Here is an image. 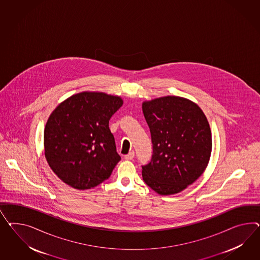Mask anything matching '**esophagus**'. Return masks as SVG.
Wrapping results in <instances>:
<instances>
[{"instance_id": "34e87169", "label": "esophagus", "mask_w": 260, "mask_h": 260, "mask_svg": "<svg viewBox=\"0 0 260 260\" xmlns=\"http://www.w3.org/2000/svg\"><path fill=\"white\" fill-rule=\"evenodd\" d=\"M134 150H133V151H129V152H128V154L125 155V159H126V160H127V161H128V160H133V159H134Z\"/></svg>"}]
</instances>
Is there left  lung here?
Instances as JSON below:
<instances>
[{
  "mask_svg": "<svg viewBox=\"0 0 260 260\" xmlns=\"http://www.w3.org/2000/svg\"><path fill=\"white\" fill-rule=\"evenodd\" d=\"M153 155L142 168L144 182L159 195L185 189L210 160L212 134L203 110L189 99L168 95L144 101Z\"/></svg>",
  "mask_w": 260,
  "mask_h": 260,
  "instance_id": "1",
  "label": "left lung"
}]
</instances>
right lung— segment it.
<instances>
[{"mask_svg": "<svg viewBox=\"0 0 260 260\" xmlns=\"http://www.w3.org/2000/svg\"><path fill=\"white\" fill-rule=\"evenodd\" d=\"M122 105L118 95L82 91L65 99L50 114L43 135L44 155L63 183L91 189L111 176L121 158L109 120Z\"/></svg>", "mask_w": 260, "mask_h": 260, "instance_id": "obj_1", "label": "right lung"}]
</instances>
